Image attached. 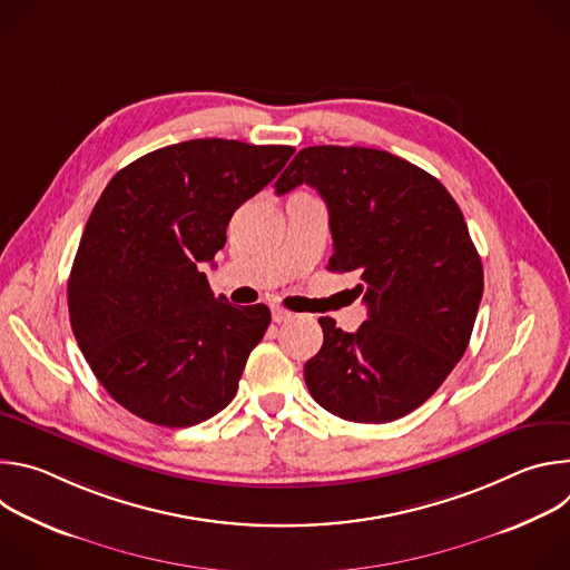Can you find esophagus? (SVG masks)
<instances>
[{"instance_id":"34e87169","label":"esophagus","mask_w":570,"mask_h":570,"mask_svg":"<svg viewBox=\"0 0 570 570\" xmlns=\"http://www.w3.org/2000/svg\"><path fill=\"white\" fill-rule=\"evenodd\" d=\"M293 317V313L291 311H286V308H282V306H273V322H286V320H291Z\"/></svg>"}]
</instances>
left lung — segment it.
Wrapping results in <instances>:
<instances>
[{
	"instance_id": "8db88e82",
	"label": "left lung",
	"mask_w": 570,
	"mask_h": 570,
	"mask_svg": "<svg viewBox=\"0 0 570 570\" xmlns=\"http://www.w3.org/2000/svg\"><path fill=\"white\" fill-rule=\"evenodd\" d=\"M317 189L330 209V271L358 273L367 320L356 334L320 317L324 343L306 361L311 396L358 424L413 413L462 358L482 297V264L444 185L392 153L302 148L275 183Z\"/></svg>"
}]
</instances>
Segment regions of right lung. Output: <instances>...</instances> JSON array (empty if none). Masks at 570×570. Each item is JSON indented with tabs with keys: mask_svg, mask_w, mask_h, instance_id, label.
Listing matches in <instances>:
<instances>
[{
	"mask_svg": "<svg viewBox=\"0 0 570 570\" xmlns=\"http://www.w3.org/2000/svg\"><path fill=\"white\" fill-rule=\"evenodd\" d=\"M293 153L189 139L135 159L104 189L78 243L67 306L95 376L132 415L185 429L234 399L271 308L214 297L200 264L214 262L232 214Z\"/></svg>",
	"mask_w": 570,
	"mask_h": 570,
	"instance_id": "1",
	"label": "right lung"
}]
</instances>
